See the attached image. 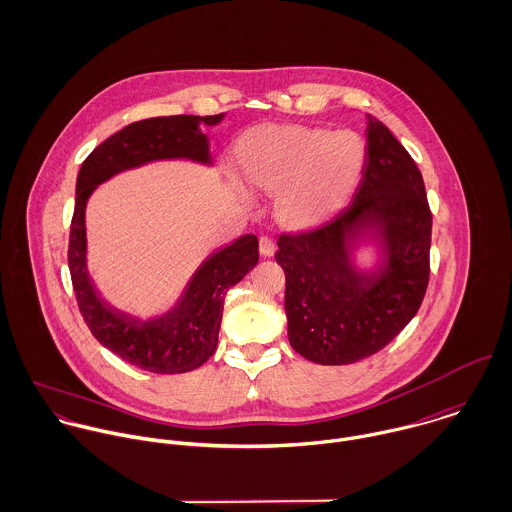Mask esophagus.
I'll use <instances>...</instances> for the list:
<instances>
[{
	"instance_id": "34e87169",
	"label": "esophagus",
	"mask_w": 512,
	"mask_h": 512,
	"mask_svg": "<svg viewBox=\"0 0 512 512\" xmlns=\"http://www.w3.org/2000/svg\"><path fill=\"white\" fill-rule=\"evenodd\" d=\"M259 253L263 257H273L275 255V243L269 237H261L259 239Z\"/></svg>"
}]
</instances>
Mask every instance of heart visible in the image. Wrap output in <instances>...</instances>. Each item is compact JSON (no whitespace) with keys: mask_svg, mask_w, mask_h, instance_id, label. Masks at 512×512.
I'll return each mask as SVG.
<instances>
[{"mask_svg":"<svg viewBox=\"0 0 512 512\" xmlns=\"http://www.w3.org/2000/svg\"><path fill=\"white\" fill-rule=\"evenodd\" d=\"M237 163L251 189L275 193L279 225L307 229L349 199L363 171L365 145L353 131L261 125L241 141Z\"/></svg>","mask_w":512,"mask_h":512,"instance_id":"heart-1","label":"heart"}]
</instances>
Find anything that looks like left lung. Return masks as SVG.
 <instances>
[{
	"instance_id": "1",
	"label": "left lung",
	"mask_w": 512,
	"mask_h": 512,
	"mask_svg": "<svg viewBox=\"0 0 512 512\" xmlns=\"http://www.w3.org/2000/svg\"><path fill=\"white\" fill-rule=\"evenodd\" d=\"M433 215L423 175L373 115H367L363 177L353 201L323 225L279 237L291 347L319 365H351L387 347L417 315L429 285ZM380 245L373 272L350 253Z\"/></svg>"
}]
</instances>
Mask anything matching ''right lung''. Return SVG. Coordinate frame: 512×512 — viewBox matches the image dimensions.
I'll list each match as a JSON object with an SVG mask.
<instances>
[{"label": "right lung", "mask_w": 512, "mask_h": 512, "mask_svg": "<svg viewBox=\"0 0 512 512\" xmlns=\"http://www.w3.org/2000/svg\"><path fill=\"white\" fill-rule=\"evenodd\" d=\"M221 119L223 113L135 121L97 145L81 163L77 175L67 261L79 311L103 347L149 373H187L201 367L215 353L225 295L257 265L259 241L255 235H243L213 253L195 271L171 311L141 321L101 299L87 273L85 205L103 181L151 161L191 159L211 165L209 137L201 131V125L211 127Z\"/></svg>", "instance_id": "add662e5"}]
</instances>
